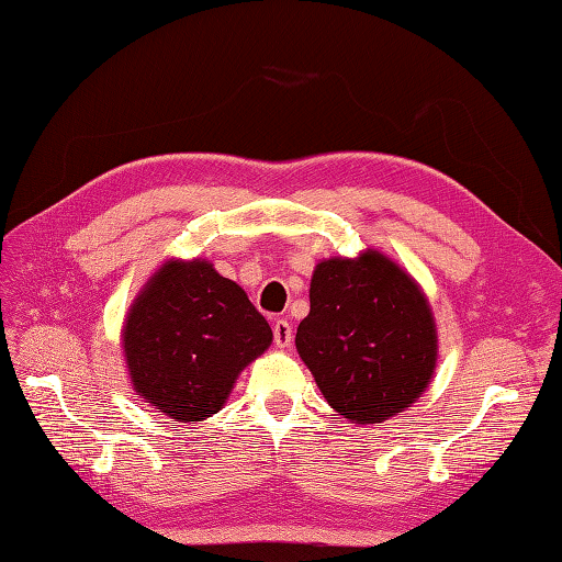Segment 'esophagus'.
<instances>
[{
    "mask_svg": "<svg viewBox=\"0 0 562 562\" xmlns=\"http://www.w3.org/2000/svg\"><path fill=\"white\" fill-rule=\"evenodd\" d=\"M272 337H276V345L280 347V349H286L292 345V325L286 323L284 318H278L276 323H272Z\"/></svg>",
    "mask_w": 562,
    "mask_h": 562,
    "instance_id": "obj_1",
    "label": "esophagus"
}]
</instances>
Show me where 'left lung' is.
I'll list each match as a JSON object with an SVG mask.
<instances>
[{
	"mask_svg": "<svg viewBox=\"0 0 562 562\" xmlns=\"http://www.w3.org/2000/svg\"><path fill=\"white\" fill-rule=\"evenodd\" d=\"M296 351L323 397L355 424H381L419 397L436 371L438 335L422 286L373 249L321 260Z\"/></svg>",
	"mask_w": 562,
	"mask_h": 562,
	"instance_id": "1",
	"label": "left lung"
}]
</instances>
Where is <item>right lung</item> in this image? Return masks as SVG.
Instances as JSON below:
<instances>
[{"label":"right lung","mask_w":562,"mask_h":562,"mask_svg":"<svg viewBox=\"0 0 562 562\" xmlns=\"http://www.w3.org/2000/svg\"><path fill=\"white\" fill-rule=\"evenodd\" d=\"M272 342L237 282L207 260H167L134 299L122 330L136 393L169 419L217 414L244 367Z\"/></svg>","instance_id":"obj_1"}]
</instances>
